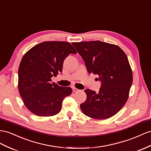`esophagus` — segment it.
Returning a JSON list of instances; mask_svg holds the SVG:
<instances>
[{
  "label": "esophagus",
  "instance_id": "obj_1",
  "mask_svg": "<svg viewBox=\"0 0 151 151\" xmlns=\"http://www.w3.org/2000/svg\"><path fill=\"white\" fill-rule=\"evenodd\" d=\"M80 90H79V89H78V88H75V87H73V91L74 92H79Z\"/></svg>",
  "mask_w": 151,
  "mask_h": 151
}]
</instances>
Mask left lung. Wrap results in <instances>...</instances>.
I'll use <instances>...</instances> for the list:
<instances>
[{"label": "left lung", "instance_id": "1", "mask_svg": "<svg viewBox=\"0 0 151 151\" xmlns=\"http://www.w3.org/2000/svg\"><path fill=\"white\" fill-rule=\"evenodd\" d=\"M82 57L88 73L101 82L99 93L86 89L87 99L80 105L82 112L95 119H106L124 106L133 82L128 59L119 46L100 41L73 42Z\"/></svg>", "mask_w": 151, "mask_h": 151}]
</instances>
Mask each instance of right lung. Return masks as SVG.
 Returning <instances> with one entry per match:
<instances>
[{"mask_svg": "<svg viewBox=\"0 0 151 151\" xmlns=\"http://www.w3.org/2000/svg\"><path fill=\"white\" fill-rule=\"evenodd\" d=\"M76 53L68 42L45 41L34 46L22 57L18 69V91L26 107L40 117L57 114L71 87L51 83L63 71L64 59Z\"/></svg>", "mask_w": 151, "mask_h": 151, "instance_id": "right-lung-1", "label": "right lung"}]
</instances>
